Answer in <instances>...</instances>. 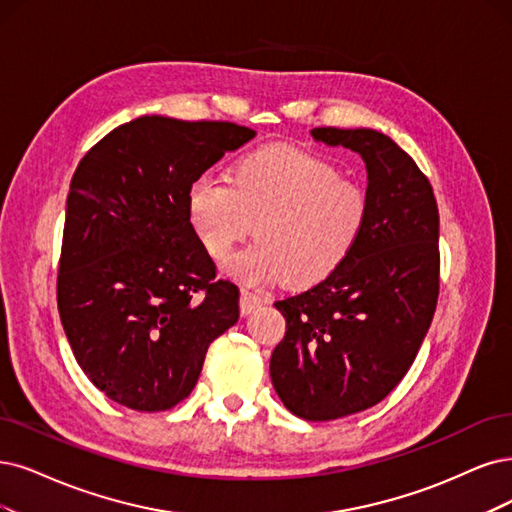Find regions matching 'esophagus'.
<instances>
[{
	"label": "esophagus",
	"mask_w": 512,
	"mask_h": 512,
	"mask_svg": "<svg viewBox=\"0 0 512 512\" xmlns=\"http://www.w3.org/2000/svg\"><path fill=\"white\" fill-rule=\"evenodd\" d=\"M263 304H266V299H263V297L257 295V293H253V291H246V289H244V291L240 293V314H242V316L255 312V310L261 308Z\"/></svg>",
	"instance_id": "34e87169"
}]
</instances>
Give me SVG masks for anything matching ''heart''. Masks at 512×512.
<instances>
[{
    "mask_svg": "<svg viewBox=\"0 0 512 512\" xmlns=\"http://www.w3.org/2000/svg\"><path fill=\"white\" fill-rule=\"evenodd\" d=\"M225 182L200 175L189 185L187 221L213 259H225L253 227L257 240L225 263L238 280L316 287L344 266L367 230L365 189L310 151H251L227 168Z\"/></svg>",
    "mask_w": 512,
    "mask_h": 512,
    "instance_id": "heart-1",
    "label": "heart"
}]
</instances>
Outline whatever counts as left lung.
I'll list each match as a JSON object with an SVG mask.
<instances>
[{"label": "left lung", "mask_w": 512, "mask_h": 512, "mask_svg": "<svg viewBox=\"0 0 512 512\" xmlns=\"http://www.w3.org/2000/svg\"><path fill=\"white\" fill-rule=\"evenodd\" d=\"M367 168L369 221L350 259L320 285L276 301L287 333L270 375L297 418L329 422L369 409L415 361L439 299V208L413 158L371 128H314Z\"/></svg>", "instance_id": "obj_1"}]
</instances>
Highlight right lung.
I'll return each mask as SVG.
<instances>
[{"mask_svg": "<svg viewBox=\"0 0 512 512\" xmlns=\"http://www.w3.org/2000/svg\"><path fill=\"white\" fill-rule=\"evenodd\" d=\"M255 130L141 116L113 128L71 179L56 304L88 380L135 411L194 390L208 346L238 320V287L187 221V192Z\"/></svg>", "mask_w": 512, "mask_h": 512, "instance_id": "right-lung-1", "label": "right lung"}]
</instances>
